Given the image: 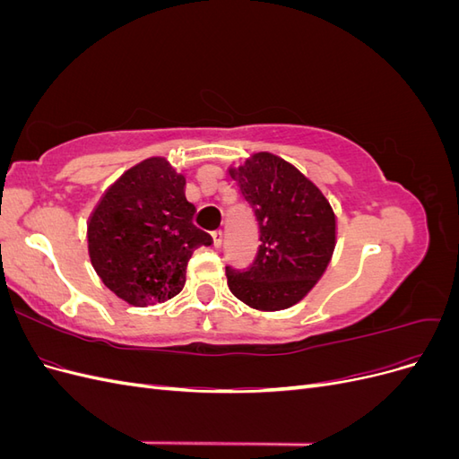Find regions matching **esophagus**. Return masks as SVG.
Wrapping results in <instances>:
<instances>
[{
  "mask_svg": "<svg viewBox=\"0 0 459 459\" xmlns=\"http://www.w3.org/2000/svg\"><path fill=\"white\" fill-rule=\"evenodd\" d=\"M221 239H224V231H221L220 228H216V230L212 231V243H214V247H220V245H221Z\"/></svg>",
  "mask_w": 459,
  "mask_h": 459,
  "instance_id": "1",
  "label": "esophagus"
}]
</instances>
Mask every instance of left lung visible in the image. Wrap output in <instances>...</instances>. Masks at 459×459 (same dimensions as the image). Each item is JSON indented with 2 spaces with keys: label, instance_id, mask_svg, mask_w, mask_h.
Returning a JSON list of instances; mask_svg holds the SVG:
<instances>
[{
  "label": "left lung",
  "instance_id": "obj_1",
  "mask_svg": "<svg viewBox=\"0 0 459 459\" xmlns=\"http://www.w3.org/2000/svg\"><path fill=\"white\" fill-rule=\"evenodd\" d=\"M255 211L260 245L247 270L226 268L231 293L256 310H285L324 275L337 243V218L308 176L268 151L230 169Z\"/></svg>",
  "mask_w": 459,
  "mask_h": 459
}]
</instances>
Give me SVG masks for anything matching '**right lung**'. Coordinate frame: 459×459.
Listing matches in <instances>:
<instances>
[{"label":"right lung","instance_id":"add662e5","mask_svg":"<svg viewBox=\"0 0 459 459\" xmlns=\"http://www.w3.org/2000/svg\"><path fill=\"white\" fill-rule=\"evenodd\" d=\"M186 176L162 157L132 166L110 186L88 221L91 266L134 307L164 302L186 283L187 262L212 238L193 224Z\"/></svg>","mask_w":459,"mask_h":459}]
</instances>
